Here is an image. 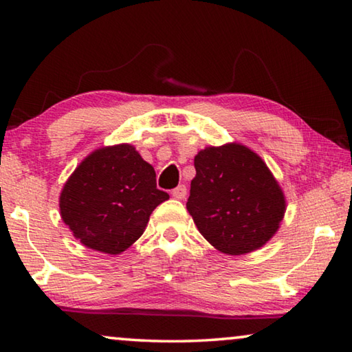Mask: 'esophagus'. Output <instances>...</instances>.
Returning a JSON list of instances; mask_svg holds the SVG:
<instances>
[{
	"label": "esophagus",
	"instance_id": "34e87169",
	"mask_svg": "<svg viewBox=\"0 0 352 352\" xmlns=\"http://www.w3.org/2000/svg\"><path fill=\"white\" fill-rule=\"evenodd\" d=\"M186 194H188V189L184 184H180V186H177L174 190H172V197L177 199V200H183L186 199Z\"/></svg>",
	"mask_w": 352,
	"mask_h": 352
}]
</instances>
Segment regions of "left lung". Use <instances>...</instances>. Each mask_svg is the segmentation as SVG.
Wrapping results in <instances>:
<instances>
[{
    "instance_id": "left-lung-1",
    "label": "left lung",
    "mask_w": 352,
    "mask_h": 352,
    "mask_svg": "<svg viewBox=\"0 0 352 352\" xmlns=\"http://www.w3.org/2000/svg\"><path fill=\"white\" fill-rule=\"evenodd\" d=\"M194 166L186 208L214 248L247 254L276 234L287 204L258 153L239 142L208 146L195 155Z\"/></svg>"
}]
</instances>
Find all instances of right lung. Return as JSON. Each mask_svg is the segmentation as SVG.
<instances>
[{"instance_id": "1", "label": "right lung", "mask_w": 352, "mask_h": 352, "mask_svg": "<svg viewBox=\"0 0 352 352\" xmlns=\"http://www.w3.org/2000/svg\"><path fill=\"white\" fill-rule=\"evenodd\" d=\"M155 169L127 142L93 151L63 184L58 208L82 245L119 254L140 239L148 217L169 194Z\"/></svg>"}]
</instances>
